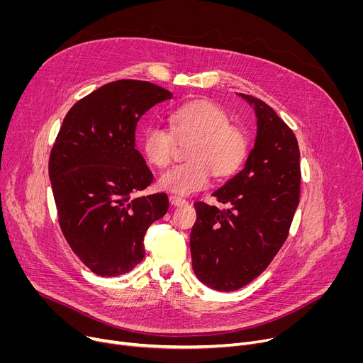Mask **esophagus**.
<instances>
[{"mask_svg":"<svg viewBox=\"0 0 363 363\" xmlns=\"http://www.w3.org/2000/svg\"><path fill=\"white\" fill-rule=\"evenodd\" d=\"M169 201H170L172 206H184V204H186V200L182 199V197H178V196H170Z\"/></svg>","mask_w":363,"mask_h":363,"instance_id":"34e87169","label":"esophagus"}]
</instances>
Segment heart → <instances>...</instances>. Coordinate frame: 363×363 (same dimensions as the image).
<instances>
[{
  "label": "heart",
  "mask_w": 363,
  "mask_h": 363,
  "mask_svg": "<svg viewBox=\"0 0 363 363\" xmlns=\"http://www.w3.org/2000/svg\"><path fill=\"white\" fill-rule=\"evenodd\" d=\"M169 129L159 125L145 128L143 151L147 160L157 167L166 166L174 155L175 139L191 140L185 163L172 166L159 178L164 191L188 196L207 186L212 170L218 178L230 177L238 170L247 156V138L230 125L228 114L213 103L196 101L179 106L167 113Z\"/></svg>",
  "instance_id": "b5f03b06"
}]
</instances>
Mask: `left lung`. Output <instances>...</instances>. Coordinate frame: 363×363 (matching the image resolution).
Returning <instances> with one entry per match:
<instances>
[{"label": "left lung", "instance_id": "obj_1", "mask_svg": "<svg viewBox=\"0 0 363 363\" xmlns=\"http://www.w3.org/2000/svg\"><path fill=\"white\" fill-rule=\"evenodd\" d=\"M257 119L255 147L242 170L212 194L225 211L194 204L193 269L207 287L235 291L257 278L289 237L300 197V150L272 107L238 94Z\"/></svg>", "mask_w": 363, "mask_h": 363}]
</instances>
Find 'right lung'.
<instances>
[{
    "label": "right lung",
    "instance_id": "obj_1",
    "mask_svg": "<svg viewBox=\"0 0 363 363\" xmlns=\"http://www.w3.org/2000/svg\"><path fill=\"white\" fill-rule=\"evenodd\" d=\"M170 99L147 81L106 84L67 111L55 138L48 174L62 233L95 275L135 268L148 226L167 212L164 193L135 196L152 182L135 129L147 110Z\"/></svg>",
    "mask_w": 363,
    "mask_h": 363
}]
</instances>
